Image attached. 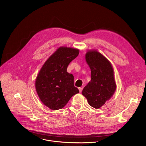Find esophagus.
Here are the masks:
<instances>
[{
  "label": "esophagus",
  "instance_id": "1",
  "mask_svg": "<svg viewBox=\"0 0 146 146\" xmlns=\"http://www.w3.org/2000/svg\"><path fill=\"white\" fill-rule=\"evenodd\" d=\"M78 89H79L80 92H82V90H83V88H78Z\"/></svg>",
  "mask_w": 146,
  "mask_h": 146
}]
</instances>
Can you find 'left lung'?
<instances>
[{
  "mask_svg": "<svg viewBox=\"0 0 146 146\" xmlns=\"http://www.w3.org/2000/svg\"><path fill=\"white\" fill-rule=\"evenodd\" d=\"M85 58L91 69V80L84 88L82 95L90 106L98 109L116 91L113 69L110 61L96 50L88 51Z\"/></svg>",
  "mask_w": 146,
  "mask_h": 146,
  "instance_id": "left-lung-1",
  "label": "left lung"
}]
</instances>
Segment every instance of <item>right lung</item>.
<instances>
[{
    "instance_id": "add662e5",
    "label": "right lung",
    "mask_w": 146,
    "mask_h": 146,
    "mask_svg": "<svg viewBox=\"0 0 146 146\" xmlns=\"http://www.w3.org/2000/svg\"><path fill=\"white\" fill-rule=\"evenodd\" d=\"M79 54V50L60 47L47 60L35 80L37 94L44 105L52 110L62 108L79 90L74 77L67 72L69 63Z\"/></svg>"
}]
</instances>
